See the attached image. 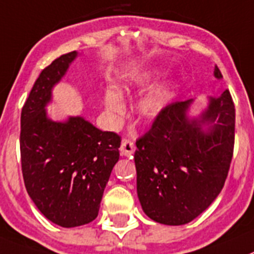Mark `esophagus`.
I'll use <instances>...</instances> for the list:
<instances>
[{"label":"esophagus","instance_id":"1","mask_svg":"<svg viewBox=\"0 0 254 254\" xmlns=\"http://www.w3.org/2000/svg\"><path fill=\"white\" fill-rule=\"evenodd\" d=\"M135 152V144H134L131 140L124 139L121 142L120 145V153L121 156H125V157H131Z\"/></svg>","mask_w":254,"mask_h":254}]
</instances>
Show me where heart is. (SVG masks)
<instances>
[{
    "label": "heart",
    "mask_w": 254,
    "mask_h": 254,
    "mask_svg": "<svg viewBox=\"0 0 254 254\" xmlns=\"http://www.w3.org/2000/svg\"><path fill=\"white\" fill-rule=\"evenodd\" d=\"M134 85H139V83L136 81V83H131V84L118 87L116 92H111V90L106 92L103 103H105L106 110L110 115H114V116L121 115L123 109H124L123 102H121V96L125 92H129ZM167 100H169V85L166 83H158V84L149 88L138 100L135 105L136 114L143 119L153 118L164 109Z\"/></svg>",
    "instance_id": "heart-1"
}]
</instances>
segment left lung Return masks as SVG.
<instances>
[{
  "instance_id": "obj_1",
  "label": "left lung",
  "mask_w": 254,
  "mask_h": 254,
  "mask_svg": "<svg viewBox=\"0 0 254 254\" xmlns=\"http://www.w3.org/2000/svg\"><path fill=\"white\" fill-rule=\"evenodd\" d=\"M215 78L221 79L215 67ZM193 100L167 105L136 140V193L144 213L164 225L190 222L212 203L228 178L235 136V109L228 89L209 97L199 118Z\"/></svg>"
}]
</instances>
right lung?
<instances>
[{
  "label": "right lung",
  "instance_id": "add662e5",
  "mask_svg": "<svg viewBox=\"0 0 254 254\" xmlns=\"http://www.w3.org/2000/svg\"><path fill=\"white\" fill-rule=\"evenodd\" d=\"M78 52L63 55L35 80L21 110L20 154L24 184L37 208L54 224L75 228L93 221L119 161L121 139L81 116L54 121L46 106Z\"/></svg>",
  "mask_w": 254,
  "mask_h": 254
}]
</instances>
